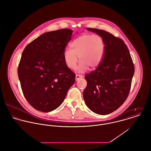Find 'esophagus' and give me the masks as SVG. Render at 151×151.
<instances>
[{"mask_svg":"<svg viewBox=\"0 0 151 151\" xmlns=\"http://www.w3.org/2000/svg\"><path fill=\"white\" fill-rule=\"evenodd\" d=\"M82 78H83V76H81V75L77 74V75L76 76V81H78V80H80V79H82Z\"/></svg>","mask_w":151,"mask_h":151,"instance_id":"esophagus-1","label":"esophagus"}]
</instances>
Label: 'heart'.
Segmentation results:
<instances>
[{
    "label": "heart",
    "mask_w": 151,
    "mask_h": 151,
    "mask_svg": "<svg viewBox=\"0 0 151 151\" xmlns=\"http://www.w3.org/2000/svg\"><path fill=\"white\" fill-rule=\"evenodd\" d=\"M71 49L64 51L63 57L68 68L74 70L80 61L77 71H86L88 67L95 69L100 65L104 55L105 44L102 38L99 35H83L76 38L71 43Z\"/></svg>",
    "instance_id": "heart-1"
}]
</instances>
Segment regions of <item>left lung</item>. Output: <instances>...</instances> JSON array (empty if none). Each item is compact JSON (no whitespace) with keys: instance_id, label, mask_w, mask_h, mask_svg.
<instances>
[{"instance_id":"obj_1","label":"left lung","mask_w":151,"mask_h":151,"mask_svg":"<svg viewBox=\"0 0 151 151\" xmlns=\"http://www.w3.org/2000/svg\"><path fill=\"white\" fill-rule=\"evenodd\" d=\"M87 30L101 36L105 44L103 60L97 68L87 74L83 97L96 114L107 115L117 109L128 97L134 74L129 50L122 40L105 30Z\"/></svg>"}]
</instances>
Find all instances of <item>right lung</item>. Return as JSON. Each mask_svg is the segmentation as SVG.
Here are the masks:
<instances>
[{"mask_svg":"<svg viewBox=\"0 0 151 151\" xmlns=\"http://www.w3.org/2000/svg\"><path fill=\"white\" fill-rule=\"evenodd\" d=\"M73 32L64 29L45 33L22 52L19 79L26 100L38 111L48 112L57 108L75 83L76 75L63 57Z\"/></svg>","mask_w":151,"mask_h":151,"instance_id":"right-lung-1","label":"right lung"}]
</instances>
